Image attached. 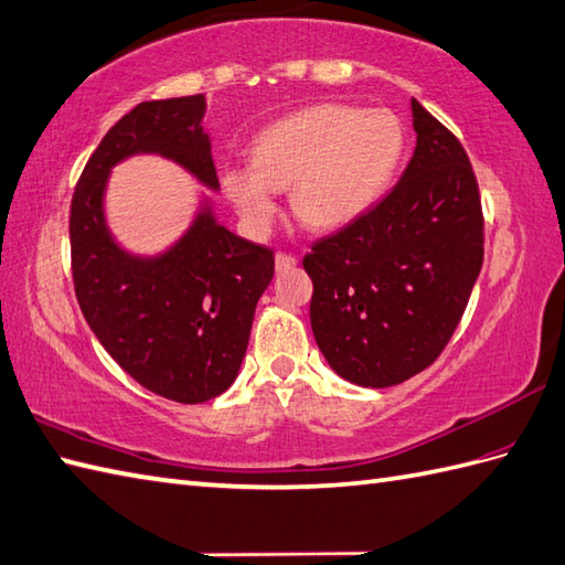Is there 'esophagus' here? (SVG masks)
Instances as JSON below:
<instances>
[{
    "mask_svg": "<svg viewBox=\"0 0 565 565\" xmlns=\"http://www.w3.org/2000/svg\"><path fill=\"white\" fill-rule=\"evenodd\" d=\"M297 266V258L292 254H285V250H280L278 256H275V270L282 273V270H290Z\"/></svg>",
    "mask_w": 565,
    "mask_h": 565,
    "instance_id": "1",
    "label": "esophagus"
}]
</instances>
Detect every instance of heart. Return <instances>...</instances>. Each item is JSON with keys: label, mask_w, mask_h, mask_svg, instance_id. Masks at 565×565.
Returning a JSON list of instances; mask_svg holds the SVG:
<instances>
[{"label": "heart", "mask_w": 565, "mask_h": 565, "mask_svg": "<svg viewBox=\"0 0 565 565\" xmlns=\"http://www.w3.org/2000/svg\"><path fill=\"white\" fill-rule=\"evenodd\" d=\"M406 152V128L394 110L319 104L263 130L250 167L232 164L222 185L250 230L266 232L275 191L290 188V207L311 230H341L380 203Z\"/></svg>", "instance_id": "obj_1"}]
</instances>
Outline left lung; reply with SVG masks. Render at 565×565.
<instances>
[{
  "label": "left lung",
  "instance_id": "obj_1",
  "mask_svg": "<svg viewBox=\"0 0 565 565\" xmlns=\"http://www.w3.org/2000/svg\"><path fill=\"white\" fill-rule=\"evenodd\" d=\"M416 152L382 203L305 256L309 319L335 374L384 388L430 367L483 266L479 183L461 142L411 98Z\"/></svg>",
  "mask_w": 565,
  "mask_h": 565
}]
</instances>
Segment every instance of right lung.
<instances>
[{"mask_svg": "<svg viewBox=\"0 0 565 565\" xmlns=\"http://www.w3.org/2000/svg\"><path fill=\"white\" fill-rule=\"evenodd\" d=\"M203 116V94L125 113L86 161L70 210L72 278L86 323L137 384L179 404H203L236 380L275 256L217 224L210 203L164 254L135 256L108 232L104 193L110 169L132 154L167 157L217 191Z\"/></svg>", "mask_w": 565, "mask_h": 565, "instance_id": "right-lung-1", "label": "right lung"}]
</instances>
